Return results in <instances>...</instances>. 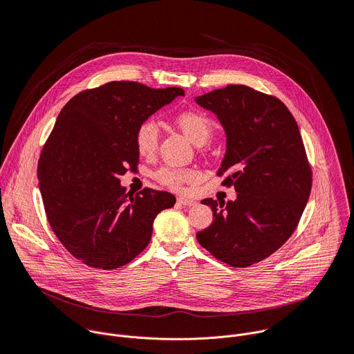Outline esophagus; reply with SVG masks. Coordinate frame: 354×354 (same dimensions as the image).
Here are the masks:
<instances>
[{"label": "esophagus", "instance_id": "obj_1", "mask_svg": "<svg viewBox=\"0 0 354 354\" xmlns=\"http://www.w3.org/2000/svg\"><path fill=\"white\" fill-rule=\"evenodd\" d=\"M178 203L182 205V206L190 207V206H194V205H196V200L187 198V197H178Z\"/></svg>", "mask_w": 354, "mask_h": 354}]
</instances>
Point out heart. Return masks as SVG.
Returning a JSON list of instances; mask_svg holds the SVG:
<instances>
[{
	"instance_id": "1",
	"label": "heart",
	"mask_w": 354,
	"mask_h": 354,
	"mask_svg": "<svg viewBox=\"0 0 354 354\" xmlns=\"http://www.w3.org/2000/svg\"><path fill=\"white\" fill-rule=\"evenodd\" d=\"M179 130L196 145L205 144L213 133V123L207 116L196 111H185L175 116ZM160 141L158 127L154 122H142L136 130V148L141 157L149 158L157 153ZM198 172L192 168L162 167L154 174V179L174 190H179L185 183L198 179Z\"/></svg>"
}]
</instances>
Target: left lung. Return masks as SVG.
Instances as JSON below:
<instances>
[{
	"mask_svg": "<svg viewBox=\"0 0 354 354\" xmlns=\"http://www.w3.org/2000/svg\"><path fill=\"white\" fill-rule=\"evenodd\" d=\"M212 111L227 137L217 175L234 186L235 200H201L213 223L196 234L198 243L234 268L258 263L294 232L313 186L304 142L280 99L246 85H228L196 96Z\"/></svg>",
	"mask_w": 354,
	"mask_h": 354,
	"instance_id": "obj_1",
	"label": "left lung"
}]
</instances>
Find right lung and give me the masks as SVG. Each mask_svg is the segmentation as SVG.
<instances>
[{"mask_svg": "<svg viewBox=\"0 0 354 354\" xmlns=\"http://www.w3.org/2000/svg\"><path fill=\"white\" fill-rule=\"evenodd\" d=\"M179 95L178 86L112 81L77 93L59 113L37 179L50 227L82 263L124 266L148 245L157 214L174 207V194L147 187L131 196L119 178L137 167V127Z\"/></svg>", "mask_w": 354, "mask_h": 354, "instance_id": "add662e5", "label": "right lung"}]
</instances>
